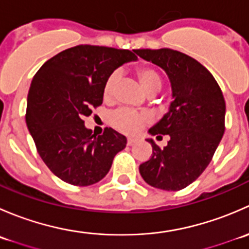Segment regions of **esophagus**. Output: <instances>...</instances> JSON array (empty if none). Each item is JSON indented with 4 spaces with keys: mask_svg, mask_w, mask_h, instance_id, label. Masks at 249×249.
<instances>
[{
    "mask_svg": "<svg viewBox=\"0 0 249 249\" xmlns=\"http://www.w3.org/2000/svg\"><path fill=\"white\" fill-rule=\"evenodd\" d=\"M137 141L139 140L134 139V137H129V139H127V145H134Z\"/></svg>",
    "mask_w": 249,
    "mask_h": 249,
    "instance_id": "1",
    "label": "esophagus"
}]
</instances>
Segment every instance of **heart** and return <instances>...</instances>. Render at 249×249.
Here are the masks:
<instances>
[{"label": "heart", "instance_id": "b5f03b06", "mask_svg": "<svg viewBox=\"0 0 249 249\" xmlns=\"http://www.w3.org/2000/svg\"><path fill=\"white\" fill-rule=\"evenodd\" d=\"M136 76L139 78L143 90L147 92L149 96H154L161 90L162 88V78L159 72L150 66L140 67L136 71ZM118 79L119 74L118 72H113L110 76L107 78L104 87V97L106 100H110L115 94L117 89ZM152 118L148 113L136 112L130 108H120L115 110L110 115V124L118 130L119 132L125 135H135L142 129L144 125L150 123Z\"/></svg>", "mask_w": 249, "mask_h": 249}]
</instances>
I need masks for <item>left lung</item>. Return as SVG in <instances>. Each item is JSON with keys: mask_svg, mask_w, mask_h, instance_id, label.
Instances as JSON below:
<instances>
[{"mask_svg": "<svg viewBox=\"0 0 249 249\" xmlns=\"http://www.w3.org/2000/svg\"><path fill=\"white\" fill-rule=\"evenodd\" d=\"M135 53L161 67L172 89L169 112L148 130L157 139L169 135L170 141L160 148L152 139L147 140L153 154L140 165V173L152 187L180 190L205 171L224 135V96L210 71L183 53L169 48Z\"/></svg>", "mask_w": 249, "mask_h": 249, "instance_id": "1", "label": "left lung"}]
</instances>
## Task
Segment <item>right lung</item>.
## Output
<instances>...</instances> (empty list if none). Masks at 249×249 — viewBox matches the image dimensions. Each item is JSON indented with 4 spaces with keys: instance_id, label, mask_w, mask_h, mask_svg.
<instances>
[{
    "instance_id": "obj_1",
    "label": "right lung",
    "mask_w": 249,
    "mask_h": 249,
    "mask_svg": "<svg viewBox=\"0 0 249 249\" xmlns=\"http://www.w3.org/2000/svg\"><path fill=\"white\" fill-rule=\"evenodd\" d=\"M134 60L135 50L80 44L53 56L35 74L27 95V129L44 164L64 182L95 184L126 147L122 134L106 127L96 136L83 119L102 105L113 71Z\"/></svg>"
}]
</instances>
